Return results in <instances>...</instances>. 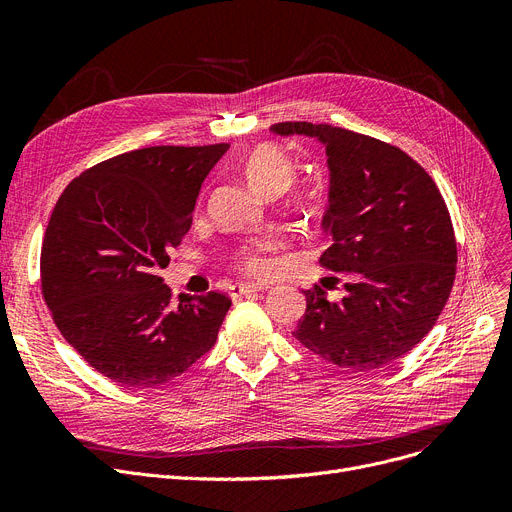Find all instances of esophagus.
Returning <instances> with one entry per match:
<instances>
[{
    "instance_id": "obj_1",
    "label": "esophagus",
    "mask_w": 512,
    "mask_h": 512,
    "mask_svg": "<svg viewBox=\"0 0 512 512\" xmlns=\"http://www.w3.org/2000/svg\"><path fill=\"white\" fill-rule=\"evenodd\" d=\"M261 290H265V286L240 282V284H234V286L230 288V294L236 299V297H242V294H255V292H261Z\"/></svg>"
}]
</instances>
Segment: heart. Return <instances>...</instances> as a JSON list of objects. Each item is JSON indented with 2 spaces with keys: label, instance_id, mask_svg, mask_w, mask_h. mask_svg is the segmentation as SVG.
<instances>
[{
  "label": "heart",
  "instance_id": "1",
  "mask_svg": "<svg viewBox=\"0 0 512 512\" xmlns=\"http://www.w3.org/2000/svg\"><path fill=\"white\" fill-rule=\"evenodd\" d=\"M242 170H245L247 180L255 191L263 197H278L288 191L290 184L297 178V166L290 159V155L278 145H257L242 161ZM267 245L265 242H247L232 255L234 265L240 272L261 276L270 267V261L265 257Z\"/></svg>",
  "mask_w": 512,
  "mask_h": 512
}]
</instances>
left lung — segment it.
<instances>
[{"label": "left lung", "instance_id": "8db88e82", "mask_svg": "<svg viewBox=\"0 0 512 512\" xmlns=\"http://www.w3.org/2000/svg\"><path fill=\"white\" fill-rule=\"evenodd\" d=\"M272 130L326 145L332 245L319 263L346 288L342 301L319 284L307 288L294 338L338 367L394 363L434 328L454 284L456 238L440 188L411 155L367 134L311 122Z\"/></svg>", "mask_w": 512, "mask_h": 512}]
</instances>
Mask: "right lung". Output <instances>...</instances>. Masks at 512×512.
Returning <instances> with one entry per match:
<instances>
[{"label":"right lung","mask_w":512,"mask_h":512,"mask_svg":"<svg viewBox=\"0 0 512 512\" xmlns=\"http://www.w3.org/2000/svg\"><path fill=\"white\" fill-rule=\"evenodd\" d=\"M228 143L159 145L120 153L76 176L60 195L41 247V292L58 330L105 378L166 384L207 355L232 305L159 276L191 230L201 184Z\"/></svg>","instance_id":"right-lung-1"}]
</instances>
